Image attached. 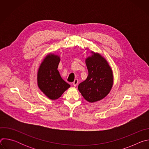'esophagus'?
Instances as JSON below:
<instances>
[{
  "mask_svg": "<svg viewBox=\"0 0 149 149\" xmlns=\"http://www.w3.org/2000/svg\"><path fill=\"white\" fill-rule=\"evenodd\" d=\"M78 80L77 79H75V80H74V81L72 82V84H73V86H74V87H76L77 85H78Z\"/></svg>",
  "mask_w": 149,
  "mask_h": 149,
  "instance_id": "1",
  "label": "esophagus"
}]
</instances>
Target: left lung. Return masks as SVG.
I'll return each instance as SVG.
<instances>
[{"mask_svg": "<svg viewBox=\"0 0 149 149\" xmlns=\"http://www.w3.org/2000/svg\"><path fill=\"white\" fill-rule=\"evenodd\" d=\"M86 59L88 71L87 79L78 87L82 97L90 102L100 101L110 92L113 85V73L108 62L101 54L93 51Z\"/></svg>", "mask_w": 149, "mask_h": 149, "instance_id": "obj_1", "label": "left lung"}]
</instances>
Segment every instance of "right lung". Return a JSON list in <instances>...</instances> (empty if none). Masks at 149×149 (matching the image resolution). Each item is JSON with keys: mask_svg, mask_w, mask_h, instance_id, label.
<instances>
[{"mask_svg": "<svg viewBox=\"0 0 149 149\" xmlns=\"http://www.w3.org/2000/svg\"><path fill=\"white\" fill-rule=\"evenodd\" d=\"M60 56L54 54H48L42 62L37 74L39 88L48 98L55 100L70 87L63 80L57 70Z\"/></svg>", "mask_w": 149, "mask_h": 149, "instance_id": "obj_1", "label": "right lung"}]
</instances>
